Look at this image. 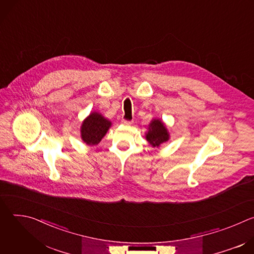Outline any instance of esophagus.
<instances>
[{
  "label": "esophagus",
  "mask_w": 254,
  "mask_h": 254,
  "mask_svg": "<svg viewBox=\"0 0 254 254\" xmlns=\"http://www.w3.org/2000/svg\"><path fill=\"white\" fill-rule=\"evenodd\" d=\"M122 123H123V125H125V126H130V125L132 124V121H126V120H123Z\"/></svg>",
  "instance_id": "esophagus-1"
}]
</instances>
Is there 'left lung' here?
<instances>
[{"instance_id": "8db88e82", "label": "left lung", "mask_w": 254, "mask_h": 254, "mask_svg": "<svg viewBox=\"0 0 254 254\" xmlns=\"http://www.w3.org/2000/svg\"><path fill=\"white\" fill-rule=\"evenodd\" d=\"M144 137L153 148H160L170 139V132L161 119H153L148 127Z\"/></svg>"}]
</instances>
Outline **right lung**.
<instances>
[{"label": "right lung", "mask_w": 254, "mask_h": 254, "mask_svg": "<svg viewBox=\"0 0 254 254\" xmlns=\"http://www.w3.org/2000/svg\"><path fill=\"white\" fill-rule=\"evenodd\" d=\"M112 127V122L101 114L92 112L87 116L80 127V137L87 146H95L104 137Z\"/></svg>", "instance_id": "obj_1"}]
</instances>
